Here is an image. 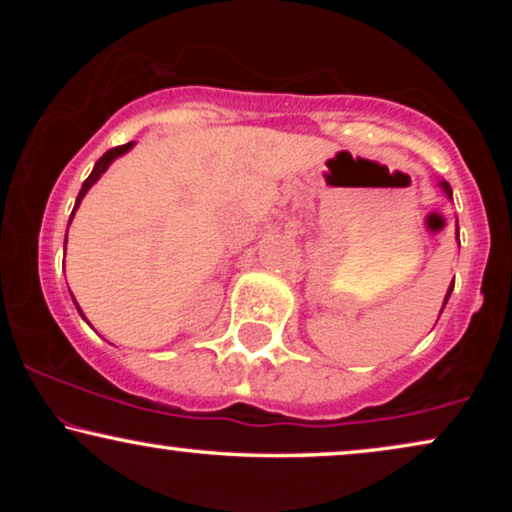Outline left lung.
<instances>
[{
    "label": "left lung",
    "instance_id": "1",
    "mask_svg": "<svg viewBox=\"0 0 512 512\" xmlns=\"http://www.w3.org/2000/svg\"><path fill=\"white\" fill-rule=\"evenodd\" d=\"M438 184H440V188H443V193L447 195V198H450V200H452V188H450V184H447V181H445V179H440V181H438ZM457 240H459V223H457ZM452 289H454V282L450 284V289H447V293H445V300H443V310H445L447 300H450V293H452ZM443 310H440V312H443ZM438 317H440V314H438Z\"/></svg>",
    "mask_w": 512,
    "mask_h": 512
}]
</instances>
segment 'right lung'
<instances>
[{
  "label": "right lung",
  "instance_id": "add662e5",
  "mask_svg": "<svg viewBox=\"0 0 512 512\" xmlns=\"http://www.w3.org/2000/svg\"><path fill=\"white\" fill-rule=\"evenodd\" d=\"M132 146H135V142H128V144H123V146H116V149H109L107 153H104V156H102L100 160H97V163H95V167H93V172H90V177H88L86 181H83V186H81V191H79V198H76V205H74V209H72V216H69V223H72V219H74V214H76V209H79V205H81V200H83V198H86V193L90 191V186H93V184H95V181H97V179H100V177H102V174L109 170V165H111V163H114V160H116V158H121V156H123V153H128V151L132 149ZM67 230H69V226H67ZM65 247H67V237H65ZM72 300H74V296H72ZM74 305H76V310H79V314H81V317H83L81 307H79V303H76V300H74ZM83 319H86V317H83ZM86 321H88V319H86Z\"/></svg>",
  "mask_w": 512,
  "mask_h": 512
}]
</instances>
